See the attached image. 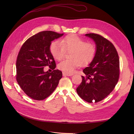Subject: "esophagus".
I'll return each mask as SVG.
<instances>
[{
  "label": "esophagus",
  "mask_w": 134,
  "mask_h": 134,
  "mask_svg": "<svg viewBox=\"0 0 134 134\" xmlns=\"http://www.w3.org/2000/svg\"><path fill=\"white\" fill-rule=\"evenodd\" d=\"M62 74L63 76H72L73 75V73H67V72H63L62 73Z\"/></svg>",
  "instance_id": "esophagus-1"
}]
</instances>
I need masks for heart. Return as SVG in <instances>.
<instances>
[{"mask_svg": "<svg viewBox=\"0 0 134 134\" xmlns=\"http://www.w3.org/2000/svg\"><path fill=\"white\" fill-rule=\"evenodd\" d=\"M49 50L54 59L60 60L64 56L66 51L71 52L69 54L70 59L60 62L58 67L65 72L72 73L75 68L80 66L89 65L94 59L97 54L96 46L75 34L68 35L61 41L52 42Z\"/></svg>", "mask_w": 134, "mask_h": 134, "instance_id": "heart-1", "label": "heart"}]
</instances>
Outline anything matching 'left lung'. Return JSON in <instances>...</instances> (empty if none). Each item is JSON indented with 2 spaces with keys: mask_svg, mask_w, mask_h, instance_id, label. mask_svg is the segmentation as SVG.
I'll use <instances>...</instances> for the list:
<instances>
[{
  "mask_svg": "<svg viewBox=\"0 0 134 134\" xmlns=\"http://www.w3.org/2000/svg\"><path fill=\"white\" fill-rule=\"evenodd\" d=\"M92 38L97 52L88 67L83 70L82 82L76 92L88 103H98L106 98L115 88L119 77V60L114 44L101 35H85Z\"/></svg>",
  "mask_w": 134,
  "mask_h": 134,
  "instance_id": "1",
  "label": "left lung"
}]
</instances>
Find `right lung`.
Listing matches in <instances>:
<instances>
[{
	"label": "right lung",
	"mask_w": 134,
	"mask_h": 134,
	"mask_svg": "<svg viewBox=\"0 0 134 134\" xmlns=\"http://www.w3.org/2000/svg\"><path fill=\"white\" fill-rule=\"evenodd\" d=\"M63 34L43 31L28 38L21 47L16 61V80L24 92L30 98L42 100L50 96L62 76L56 67L49 46L51 42ZM49 66L52 72H45Z\"/></svg>",
	"instance_id": "add662e5"
}]
</instances>
